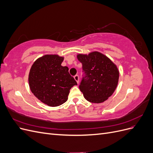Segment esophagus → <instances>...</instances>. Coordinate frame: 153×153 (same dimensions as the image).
<instances>
[{
	"mask_svg": "<svg viewBox=\"0 0 153 153\" xmlns=\"http://www.w3.org/2000/svg\"><path fill=\"white\" fill-rule=\"evenodd\" d=\"M74 78H75V80L77 82V84H78V83H79V76L76 75L74 76Z\"/></svg>",
	"mask_w": 153,
	"mask_h": 153,
	"instance_id": "obj_1",
	"label": "esophagus"
}]
</instances>
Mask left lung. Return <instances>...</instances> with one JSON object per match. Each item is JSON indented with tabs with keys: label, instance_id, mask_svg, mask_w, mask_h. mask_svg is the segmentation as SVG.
<instances>
[{
	"label": "left lung",
	"instance_id": "1",
	"mask_svg": "<svg viewBox=\"0 0 153 153\" xmlns=\"http://www.w3.org/2000/svg\"><path fill=\"white\" fill-rule=\"evenodd\" d=\"M86 74L79 86L86 100L100 103L112 95L117 86L119 71L117 66L105 55L97 51L77 55Z\"/></svg>",
	"mask_w": 153,
	"mask_h": 153
}]
</instances>
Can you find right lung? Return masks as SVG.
<instances>
[{"mask_svg": "<svg viewBox=\"0 0 153 153\" xmlns=\"http://www.w3.org/2000/svg\"><path fill=\"white\" fill-rule=\"evenodd\" d=\"M64 57L47 54L36 59L29 74L30 89L44 104L57 106L68 100L71 88L77 83L61 64Z\"/></svg>", "mask_w": 153, "mask_h": 153, "instance_id": "1", "label": "right lung"}]
</instances>
